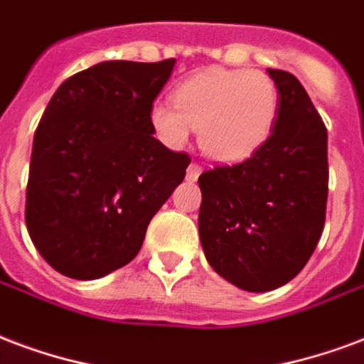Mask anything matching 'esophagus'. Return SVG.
Here are the masks:
<instances>
[{"instance_id":"esophagus-1","label":"esophagus","mask_w":364,"mask_h":364,"mask_svg":"<svg viewBox=\"0 0 364 364\" xmlns=\"http://www.w3.org/2000/svg\"><path fill=\"white\" fill-rule=\"evenodd\" d=\"M199 174H201V165H198V163H192V165L188 166V174H186V178L196 182V180L199 178Z\"/></svg>"}]
</instances>
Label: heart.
<instances>
[{"mask_svg": "<svg viewBox=\"0 0 364 364\" xmlns=\"http://www.w3.org/2000/svg\"><path fill=\"white\" fill-rule=\"evenodd\" d=\"M278 117V90L261 70L213 67L192 75L174 92V103L149 109L153 134L165 146H184L198 130L201 151L218 163L250 159L269 140Z\"/></svg>", "mask_w": 364, "mask_h": 364, "instance_id": "obj_1", "label": "heart"}]
</instances>
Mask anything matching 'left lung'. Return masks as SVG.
<instances>
[{
	"mask_svg": "<svg viewBox=\"0 0 364 364\" xmlns=\"http://www.w3.org/2000/svg\"><path fill=\"white\" fill-rule=\"evenodd\" d=\"M267 73L280 94L269 140L250 159L218 165L198 180L205 257L245 291H270L296 278L326 218V127L296 76Z\"/></svg>",
	"mask_w": 364,
	"mask_h": 364,
	"instance_id": "8db88e82",
	"label": "left lung"
}]
</instances>
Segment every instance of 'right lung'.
<instances>
[{"mask_svg":"<svg viewBox=\"0 0 364 364\" xmlns=\"http://www.w3.org/2000/svg\"><path fill=\"white\" fill-rule=\"evenodd\" d=\"M176 59L105 61L57 88L34 134L26 228L57 272L95 280L132 261L190 155L153 138L149 109Z\"/></svg>","mask_w":364,"mask_h":364,"instance_id":"right-lung-1","label":"right lung"}]
</instances>
